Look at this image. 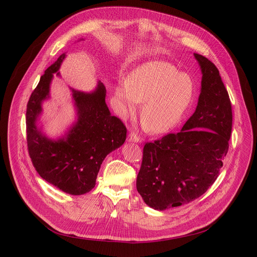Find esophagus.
Wrapping results in <instances>:
<instances>
[{
	"instance_id": "1",
	"label": "esophagus",
	"mask_w": 257,
	"mask_h": 257,
	"mask_svg": "<svg viewBox=\"0 0 257 257\" xmlns=\"http://www.w3.org/2000/svg\"><path fill=\"white\" fill-rule=\"evenodd\" d=\"M127 140H128V142H133V143H140V142H141L140 137H138L137 134L133 133V132H130V133L128 134Z\"/></svg>"
}]
</instances>
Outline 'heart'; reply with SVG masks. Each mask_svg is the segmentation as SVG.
Returning <instances> with one entry per match:
<instances>
[{
  "label": "heart",
  "mask_w": 257,
  "mask_h": 257,
  "mask_svg": "<svg viewBox=\"0 0 257 257\" xmlns=\"http://www.w3.org/2000/svg\"><path fill=\"white\" fill-rule=\"evenodd\" d=\"M194 93L193 79L165 61L140 65L116 88L124 115L133 114L139 102H144L142 123L153 133H165L176 126L191 104Z\"/></svg>",
  "instance_id": "heart-1"
}]
</instances>
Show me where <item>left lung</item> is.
I'll return each mask as SVG.
<instances>
[{"label": "left lung", "instance_id": "8db88e82", "mask_svg": "<svg viewBox=\"0 0 257 257\" xmlns=\"http://www.w3.org/2000/svg\"><path fill=\"white\" fill-rule=\"evenodd\" d=\"M202 72L201 92L194 114L178 133L147 143L137 188L145 203L165 210L190 203L217 180L232 129L229 94L219 70L194 53Z\"/></svg>", "mask_w": 257, "mask_h": 257}]
</instances>
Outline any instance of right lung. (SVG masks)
<instances>
[{
  "instance_id": "right-lung-1",
  "label": "right lung",
  "mask_w": 257,
  "mask_h": 257,
  "mask_svg": "<svg viewBox=\"0 0 257 257\" xmlns=\"http://www.w3.org/2000/svg\"><path fill=\"white\" fill-rule=\"evenodd\" d=\"M62 54L46 70L27 104V145L32 164L40 177L70 195H83L96 185L105 157L126 141L127 129L111 115L105 103L106 88L98 82L91 92L72 89L78 119L66 136L57 141L42 133L36 120L42 103L49 98L53 74L59 76Z\"/></svg>"
}]
</instances>
